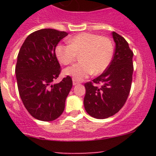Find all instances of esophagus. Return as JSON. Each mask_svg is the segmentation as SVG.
Returning <instances> with one entry per match:
<instances>
[{"label": "esophagus", "instance_id": "esophagus-1", "mask_svg": "<svg viewBox=\"0 0 156 156\" xmlns=\"http://www.w3.org/2000/svg\"><path fill=\"white\" fill-rule=\"evenodd\" d=\"M72 81H73V85H76V84H78L80 83L79 81H78L77 80H75V79L72 80Z\"/></svg>", "mask_w": 156, "mask_h": 156}]
</instances>
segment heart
Segmentation results:
<instances>
[{
    "label": "heart",
    "instance_id": "obj_1",
    "mask_svg": "<svg viewBox=\"0 0 156 156\" xmlns=\"http://www.w3.org/2000/svg\"><path fill=\"white\" fill-rule=\"evenodd\" d=\"M69 45L58 44L55 53L63 65L75 62L81 56V62L66 69L65 74L74 79L82 80L94 72L100 75L109 66L114 48L110 39L91 33H81L69 41Z\"/></svg>",
    "mask_w": 156,
    "mask_h": 156
}]
</instances>
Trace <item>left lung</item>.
I'll return each mask as SVG.
<instances>
[{
  "label": "left lung",
  "instance_id": "left-lung-1",
  "mask_svg": "<svg viewBox=\"0 0 156 156\" xmlns=\"http://www.w3.org/2000/svg\"><path fill=\"white\" fill-rule=\"evenodd\" d=\"M112 34L115 49L109 66L93 82L84 84V108L90 115L98 119L116 114L125 105L131 87L133 53L122 36L115 31Z\"/></svg>",
  "mask_w": 156,
  "mask_h": 156
}]
</instances>
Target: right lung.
I'll use <instances>...</instances> for the list:
<instances>
[{"instance_id":"obj_1","label":"right lung","mask_w":156,"mask_h":156,"mask_svg":"<svg viewBox=\"0 0 156 156\" xmlns=\"http://www.w3.org/2000/svg\"><path fill=\"white\" fill-rule=\"evenodd\" d=\"M68 35L66 31L44 29L30 34L17 56L16 77L25 107L32 117L51 122L62 115L72 87L67 76L57 84L61 68L55 53L56 45Z\"/></svg>"}]
</instances>
